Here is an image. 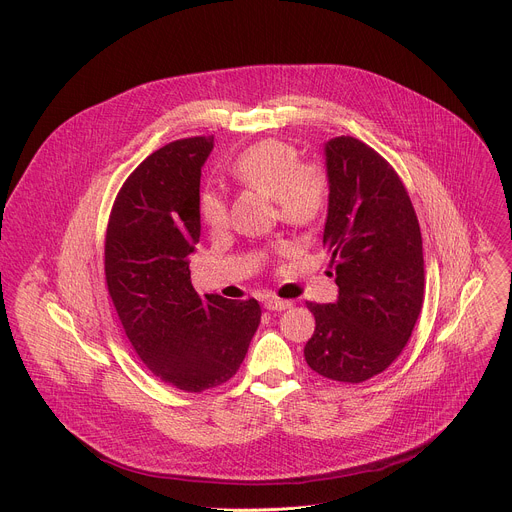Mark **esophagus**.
I'll use <instances>...</instances> for the list:
<instances>
[{"label": "esophagus", "instance_id": "esophagus-1", "mask_svg": "<svg viewBox=\"0 0 512 512\" xmlns=\"http://www.w3.org/2000/svg\"><path fill=\"white\" fill-rule=\"evenodd\" d=\"M291 306V302H287V300H279V298H265V308L267 310H271V312H283V310H289Z\"/></svg>", "mask_w": 512, "mask_h": 512}]
</instances>
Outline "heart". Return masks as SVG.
Instances as JSON below:
<instances>
[{
	"instance_id": "b5f03b06",
	"label": "heart",
	"mask_w": 512,
	"mask_h": 512,
	"mask_svg": "<svg viewBox=\"0 0 512 512\" xmlns=\"http://www.w3.org/2000/svg\"><path fill=\"white\" fill-rule=\"evenodd\" d=\"M231 176L249 188L269 194L283 223L294 227L314 225L322 216L330 182L316 164H302L294 145L281 139H263L243 150L229 168ZM198 212L210 229H223L229 221L227 202L212 188L200 194Z\"/></svg>"
}]
</instances>
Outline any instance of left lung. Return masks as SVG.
I'll return each mask as SVG.
<instances>
[{"label": "left lung", "instance_id": "8db88e82", "mask_svg": "<svg viewBox=\"0 0 512 512\" xmlns=\"http://www.w3.org/2000/svg\"><path fill=\"white\" fill-rule=\"evenodd\" d=\"M330 182L324 245L338 298L312 304L308 367L340 383H362L405 348L423 304L421 231L397 172L367 143L340 135L324 143Z\"/></svg>", "mask_w": 512, "mask_h": 512}]
</instances>
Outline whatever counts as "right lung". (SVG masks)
Segmentation results:
<instances>
[{
  "instance_id": "right-lung-1",
  "label": "right lung",
  "mask_w": 512,
  "mask_h": 512,
  "mask_svg": "<svg viewBox=\"0 0 512 512\" xmlns=\"http://www.w3.org/2000/svg\"><path fill=\"white\" fill-rule=\"evenodd\" d=\"M212 148L214 137H188L145 158L117 194L105 239L109 296L131 346L158 379L188 393L229 381L261 322L257 300L200 298L190 281Z\"/></svg>"
}]
</instances>
